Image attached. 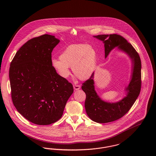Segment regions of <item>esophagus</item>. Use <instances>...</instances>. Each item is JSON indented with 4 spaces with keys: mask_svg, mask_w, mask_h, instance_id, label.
Returning a JSON list of instances; mask_svg holds the SVG:
<instances>
[{
    "mask_svg": "<svg viewBox=\"0 0 156 156\" xmlns=\"http://www.w3.org/2000/svg\"><path fill=\"white\" fill-rule=\"evenodd\" d=\"M73 87H74V90H79L80 88V86L79 85H74Z\"/></svg>",
    "mask_w": 156,
    "mask_h": 156,
    "instance_id": "obj_1",
    "label": "esophagus"
}]
</instances>
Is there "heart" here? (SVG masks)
Segmentation results:
<instances>
[{
    "label": "heart",
    "instance_id": "b5f03b06",
    "mask_svg": "<svg viewBox=\"0 0 156 156\" xmlns=\"http://www.w3.org/2000/svg\"><path fill=\"white\" fill-rule=\"evenodd\" d=\"M97 60L95 49L90 45L75 44L68 45L59 58H53L51 66L62 77L70 74L69 67L74 75L80 80L88 79L94 72Z\"/></svg>",
    "mask_w": 156,
    "mask_h": 156
}]
</instances>
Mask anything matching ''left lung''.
Returning a JSON list of instances; mask_svg holds the SVG:
<instances>
[{"label":"left lung","mask_w":156,"mask_h":156,"mask_svg":"<svg viewBox=\"0 0 156 156\" xmlns=\"http://www.w3.org/2000/svg\"><path fill=\"white\" fill-rule=\"evenodd\" d=\"M94 37L103 41L105 44V58L114 48L125 51L132 60L133 73L132 80L126 89L127 96L117 103L103 101L94 89V73L82 86L86 94L85 107L88 116L92 121L98 123H107L116 121L125 115L133 105L141 89V61L132 45L123 37L118 34L98 35Z\"/></svg>","instance_id":"obj_1"}]
</instances>
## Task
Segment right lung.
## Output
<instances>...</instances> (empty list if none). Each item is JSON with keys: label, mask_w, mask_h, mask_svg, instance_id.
<instances>
[{"label": "right lung", "mask_w": 156, "mask_h": 156, "mask_svg": "<svg viewBox=\"0 0 156 156\" xmlns=\"http://www.w3.org/2000/svg\"><path fill=\"white\" fill-rule=\"evenodd\" d=\"M59 40L44 34L27 41L12 60L9 76L12 103L23 116L49 125L62 116L73 87L51 66V52Z\"/></svg>", "instance_id": "add662e5"}]
</instances>
